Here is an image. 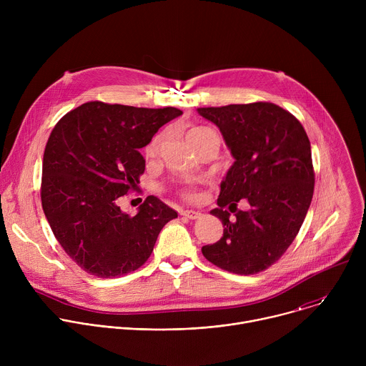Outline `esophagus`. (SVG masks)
Masks as SVG:
<instances>
[{
	"mask_svg": "<svg viewBox=\"0 0 366 366\" xmlns=\"http://www.w3.org/2000/svg\"><path fill=\"white\" fill-rule=\"evenodd\" d=\"M182 216L187 217V219H189V220H195V219H199L201 213H199V212H195V210H185V212H182Z\"/></svg>",
	"mask_w": 366,
	"mask_h": 366,
	"instance_id": "obj_1",
	"label": "esophagus"
}]
</instances>
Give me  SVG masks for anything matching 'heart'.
Here are the masks:
<instances>
[{
  "label": "heart",
  "mask_w": 366,
  "mask_h": 366,
  "mask_svg": "<svg viewBox=\"0 0 366 366\" xmlns=\"http://www.w3.org/2000/svg\"><path fill=\"white\" fill-rule=\"evenodd\" d=\"M204 130H208V129H207V127H194L192 130H189L187 139H191L194 134H197V133H199V132H204ZM156 150H158V139H153V140L146 146L144 153H146L147 158H152V156H154ZM182 194H184L185 198H192V197H194V189H192V188H187V189L182 191Z\"/></svg>",
  "instance_id": "heart-1"
}]
</instances>
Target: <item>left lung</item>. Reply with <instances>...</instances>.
Returning a JSON list of instances; mask_svg holds the SVG:
<instances>
[{
    "instance_id": "obj_1",
    "label": "left lung",
    "mask_w": 366,
    "mask_h": 366,
    "mask_svg": "<svg viewBox=\"0 0 366 366\" xmlns=\"http://www.w3.org/2000/svg\"><path fill=\"white\" fill-rule=\"evenodd\" d=\"M222 132L234 164L212 214L223 237L201 252L216 267L253 275L274 265L300 232L315 192L311 146L301 123L272 102L198 109ZM244 199L249 210L237 202ZM235 217L229 219V213Z\"/></svg>"
}]
</instances>
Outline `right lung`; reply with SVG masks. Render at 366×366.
I'll list each match as a JSON object with an SVG mask.
<instances>
[{"label": "right lung", "instance_id": "obj_1", "mask_svg": "<svg viewBox=\"0 0 366 366\" xmlns=\"http://www.w3.org/2000/svg\"><path fill=\"white\" fill-rule=\"evenodd\" d=\"M182 112L89 101L65 114L46 143L41 207L56 240L85 272L116 278L149 259L162 227L178 213L149 195L136 216L117 199L136 189L144 147Z\"/></svg>", "mask_w": 366, "mask_h": 366}]
</instances>
